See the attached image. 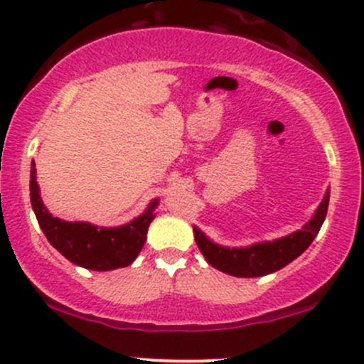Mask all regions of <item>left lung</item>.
<instances>
[{
  "label": "left lung",
  "instance_id": "8db88e82",
  "mask_svg": "<svg viewBox=\"0 0 364 364\" xmlns=\"http://www.w3.org/2000/svg\"><path fill=\"white\" fill-rule=\"evenodd\" d=\"M328 200L330 191H326L313 219H309L299 231L278 238V240L254 243V245L242 247V249H230V247H221L210 242L198 228L193 226L195 242L207 262L215 269L240 278L264 277V274L274 273L292 262L311 245L326 218Z\"/></svg>",
  "mask_w": 364,
  "mask_h": 364
}]
</instances>
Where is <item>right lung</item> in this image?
Returning <instances> with one entry per match:
<instances>
[{
	"instance_id": "add662e5",
	"label": "right lung",
	"mask_w": 364,
	"mask_h": 364,
	"mask_svg": "<svg viewBox=\"0 0 364 364\" xmlns=\"http://www.w3.org/2000/svg\"><path fill=\"white\" fill-rule=\"evenodd\" d=\"M31 203L48 242L74 264L93 271H110L129 266L145 245L146 231L154 221V200L141 215L119 228H100L91 223H69L53 218L39 195L36 167H31Z\"/></svg>"
}]
</instances>
